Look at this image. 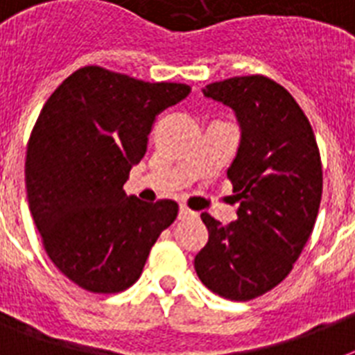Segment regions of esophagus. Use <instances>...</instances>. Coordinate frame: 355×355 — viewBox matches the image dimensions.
I'll return each instance as SVG.
<instances>
[{"mask_svg":"<svg viewBox=\"0 0 355 355\" xmlns=\"http://www.w3.org/2000/svg\"><path fill=\"white\" fill-rule=\"evenodd\" d=\"M191 217H197V214L195 211H191L189 208H186V206H180V210H178V219H191Z\"/></svg>","mask_w":355,"mask_h":355,"instance_id":"obj_1","label":"esophagus"}]
</instances>
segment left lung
Wrapping results in <instances>:
<instances>
[{"label":"left lung","instance_id":"8db88e82","mask_svg":"<svg viewBox=\"0 0 355 355\" xmlns=\"http://www.w3.org/2000/svg\"><path fill=\"white\" fill-rule=\"evenodd\" d=\"M202 94L232 108L241 130L227 171L239 208L228 227L200 214L208 243L195 270L210 291L245 302L278 286L311 236L322 197L319 147L298 103L263 75L211 83Z\"/></svg>","mask_w":355,"mask_h":355}]
</instances>
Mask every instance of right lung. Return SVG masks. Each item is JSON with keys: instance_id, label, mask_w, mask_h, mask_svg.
Instances as JSON below:
<instances>
[{"instance_id": "obj_1", "label": "right lung", "mask_w": 355, "mask_h": 355, "mask_svg": "<svg viewBox=\"0 0 355 355\" xmlns=\"http://www.w3.org/2000/svg\"><path fill=\"white\" fill-rule=\"evenodd\" d=\"M189 92L86 66L42 108L25 158L29 208L53 263L86 291L132 286L177 219L175 200L144 202L123 184L147 153L156 116Z\"/></svg>"}]
</instances>
